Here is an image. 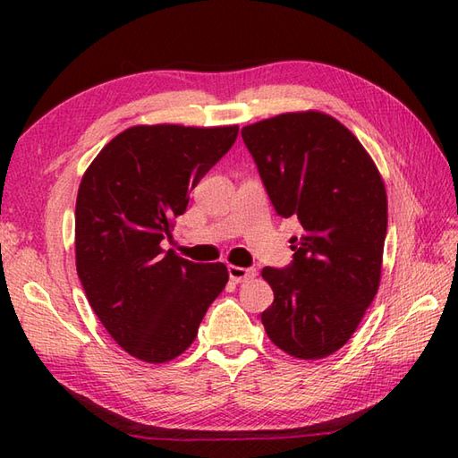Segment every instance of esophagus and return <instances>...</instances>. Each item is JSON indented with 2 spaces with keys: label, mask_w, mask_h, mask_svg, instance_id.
I'll use <instances>...</instances> for the list:
<instances>
[{
  "label": "esophagus",
  "mask_w": 458,
  "mask_h": 458,
  "mask_svg": "<svg viewBox=\"0 0 458 458\" xmlns=\"http://www.w3.org/2000/svg\"><path fill=\"white\" fill-rule=\"evenodd\" d=\"M228 276L234 284H244V281H250L256 277V269L254 267H240V266H228Z\"/></svg>",
  "instance_id": "34e87169"
}]
</instances>
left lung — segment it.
Listing matches in <instances>:
<instances>
[{"label":"left lung","instance_id":"1","mask_svg":"<svg viewBox=\"0 0 458 458\" xmlns=\"http://www.w3.org/2000/svg\"><path fill=\"white\" fill-rule=\"evenodd\" d=\"M279 216H295L293 264L264 267L274 303L261 313L271 343L301 360L327 358L354 335L382 279L387 194L356 135L318 110L242 128Z\"/></svg>","mask_w":458,"mask_h":458}]
</instances>
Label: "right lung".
<instances>
[{
  "mask_svg": "<svg viewBox=\"0 0 458 458\" xmlns=\"http://www.w3.org/2000/svg\"><path fill=\"white\" fill-rule=\"evenodd\" d=\"M238 138V125H131L84 171L74 254L84 293L130 356L163 364L181 356L228 284L224 264L165 251L189 192Z\"/></svg>",
  "mask_w": 458,
  "mask_h": 458,
  "instance_id": "add662e5",
  "label": "right lung"
}]
</instances>
